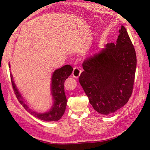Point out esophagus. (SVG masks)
<instances>
[{
  "mask_svg": "<svg viewBox=\"0 0 150 150\" xmlns=\"http://www.w3.org/2000/svg\"><path fill=\"white\" fill-rule=\"evenodd\" d=\"M81 69H79V68H74V69H73V76L74 77H75V78H79V77L81 75Z\"/></svg>",
  "mask_w": 150,
  "mask_h": 150,
  "instance_id": "1",
  "label": "esophagus"
}]
</instances>
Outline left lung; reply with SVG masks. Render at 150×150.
<instances>
[{
    "mask_svg": "<svg viewBox=\"0 0 150 150\" xmlns=\"http://www.w3.org/2000/svg\"><path fill=\"white\" fill-rule=\"evenodd\" d=\"M116 43H109L86 58L79 77L89 102L98 112H115L127 103L132 93L136 53L126 29L121 26Z\"/></svg>",
    "mask_w": 150,
    "mask_h": 150,
    "instance_id": "left-lung-1",
    "label": "left lung"
}]
</instances>
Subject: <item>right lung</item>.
<instances>
[{
  "label": "right lung",
  "mask_w": 150,
  "mask_h": 150,
  "mask_svg": "<svg viewBox=\"0 0 150 150\" xmlns=\"http://www.w3.org/2000/svg\"><path fill=\"white\" fill-rule=\"evenodd\" d=\"M8 65L9 68H10V64H8ZM72 72H73V68L69 64L64 65L61 68H59L53 72L52 77L51 89L53 99H54V102H53V106L50 110L45 113H38L33 111V110H31L29 108L28 106L23 101V97L19 91H18L13 80V76L11 74H10V77L16 97L21 105L24 107V108L31 115L42 121L48 122L57 121L64 115L66 107H67V100L64 93V81L71 74Z\"/></svg>",
  "instance_id": "1"
}]
</instances>
